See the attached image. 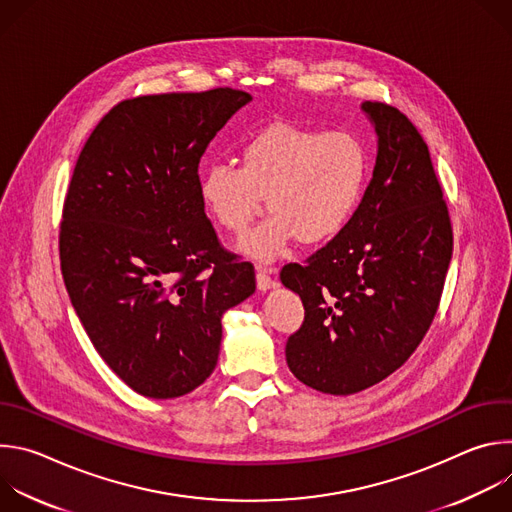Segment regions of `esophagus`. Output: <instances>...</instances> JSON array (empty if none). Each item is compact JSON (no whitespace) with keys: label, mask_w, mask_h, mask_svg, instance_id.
<instances>
[{"label":"esophagus","mask_w":512,"mask_h":512,"mask_svg":"<svg viewBox=\"0 0 512 512\" xmlns=\"http://www.w3.org/2000/svg\"><path fill=\"white\" fill-rule=\"evenodd\" d=\"M273 273H275L273 267H263V265L257 267V287H259L261 291H267V289L275 287V277H273Z\"/></svg>","instance_id":"obj_1"}]
</instances>
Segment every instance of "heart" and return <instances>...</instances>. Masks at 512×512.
<instances>
[{"mask_svg": "<svg viewBox=\"0 0 512 512\" xmlns=\"http://www.w3.org/2000/svg\"><path fill=\"white\" fill-rule=\"evenodd\" d=\"M239 166L210 164L198 178L200 204L210 221L241 237L267 196L269 216L247 235L243 251L273 261L302 241L336 239L352 218L369 174L362 143L344 131L273 123L249 137Z\"/></svg>", "mask_w": 512, "mask_h": 512, "instance_id": "b5f03b06", "label": "heart"}]
</instances>
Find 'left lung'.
I'll list each match as a JSON object with an SVG mask.
<instances>
[{
	"instance_id": "obj_1",
	"label": "left lung",
	"mask_w": 512,
	"mask_h": 512,
	"mask_svg": "<svg viewBox=\"0 0 512 512\" xmlns=\"http://www.w3.org/2000/svg\"><path fill=\"white\" fill-rule=\"evenodd\" d=\"M379 135L373 180L346 229L281 283L306 316L285 344L304 385L352 395L415 352L440 308L454 235L427 143L397 107L362 103Z\"/></svg>"
}]
</instances>
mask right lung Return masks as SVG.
Instances as JSON below:
<instances>
[{
	"label": "right lung",
	"instance_id": "right-lung-1",
	"mask_svg": "<svg viewBox=\"0 0 512 512\" xmlns=\"http://www.w3.org/2000/svg\"><path fill=\"white\" fill-rule=\"evenodd\" d=\"M251 101L231 87L143 95L93 129L72 172L58 235L64 285L109 369L135 393L174 399L216 367L223 314L255 291L198 196V164Z\"/></svg>",
	"mask_w": 512,
	"mask_h": 512
}]
</instances>
